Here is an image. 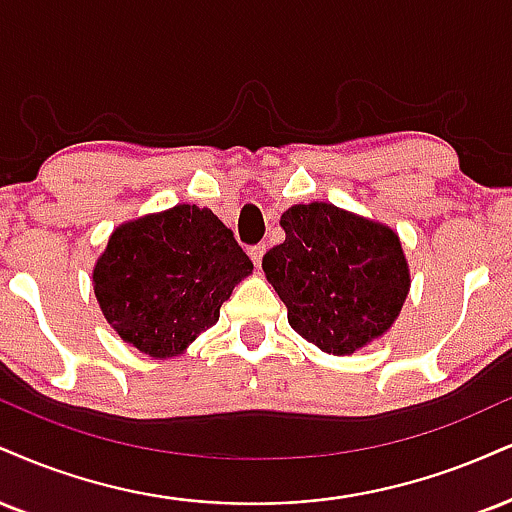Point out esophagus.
<instances>
[{
	"mask_svg": "<svg viewBox=\"0 0 512 512\" xmlns=\"http://www.w3.org/2000/svg\"><path fill=\"white\" fill-rule=\"evenodd\" d=\"M264 252H267V245H264V243H257V245H252V248L248 250L250 260L255 262V267H260V264H262V257H264Z\"/></svg>",
	"mask_w": 512,
	"mask_h": 512,
	"instance_id": "34e87169",
	"label": "esophagus"
}]
</instances>
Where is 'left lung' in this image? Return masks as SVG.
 Returning a JSON list of instances; mask_svg holds the SVG:
<instances>
[{
  "mask_svg": "<svg viewBox=\"0 0 512 512\" xmlns=\"http://www.w3.org/2000/svg\"><path fill=\"white\" fill-rule=\"evenodd\" d=\"M281 226L286 240L262 257V269L305 341L350 355L391 329L410 272L389 226L329 202L286 209Z\"/></svg>",
  "mask_w": 512,
  "mask_h": 512,
  "instance_id": "left-lung-1",
  "label": "left lung"
}]
</instances>
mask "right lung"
I'll return each mask as SVG.
<instances>
[{"label": "right lung", "instance_id": "add662e5", "mask_svg": "<svg viewBox=\"0 0 512 512\" xmlns=\"http://www.w3.org/2000/svg\"><path fill=\"white\" fill-rule=\"evenodd\" d=\"M250 272V257L219 217L176 205L119 226L92 281L123 341L145 355L171 357L219 322V307Z\"/></svg>", "mask_w": 512, "mask_h": 512}]
</instances>
